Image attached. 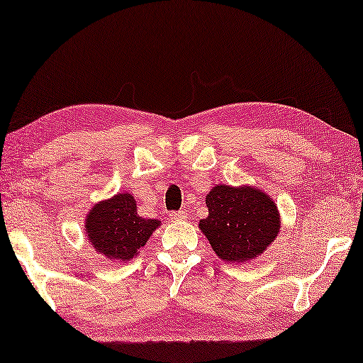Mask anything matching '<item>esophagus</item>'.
Segmentation results:
<instances>
[{"instance_id": "esophagus-1", "label": "esophagus", "mask_w": 363, "mask_h": 363, "mask_svg": "<svg viewBox=\"0 0 363 363\" xmlns=\"http://www.w3.org/2000/svg\"><path fill=\"white\" fill-rule=\"evenodd\" d=\"M169 218L172 222H180V220H186L188 218V213L186 211H180V212H170L169 213Z\"/></svg>"}]
</instances>
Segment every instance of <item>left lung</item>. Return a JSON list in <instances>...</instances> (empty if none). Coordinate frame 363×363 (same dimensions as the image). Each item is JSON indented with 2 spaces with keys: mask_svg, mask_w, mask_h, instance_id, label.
Masks as SVG:
<instances>
[{
  "mask_svg": "<svg viewBox=\"0 0 363 363\" xmlns=\"http://www.w3.org/2000/svg\"><path fill=\"white\" fill-rule=\"evenodd\" d=\"M206 204L209 216L199 220V230L225 262H251L281 231L275 201L257 186L216 185L206 196Z\"/></svg>",
  "mask_w": 363,
  "mask_h": 363,
  "instance_id": "1",
  "label": "left lung"
}]
</instances>
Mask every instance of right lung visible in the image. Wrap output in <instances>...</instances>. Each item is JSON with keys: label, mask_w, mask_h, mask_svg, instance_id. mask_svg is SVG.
Masks as SVG:
<instances>
[{"label": "right lung", "mask_w": 363, "mask_h": 363, "mask_svg": "<svg viewBox=\"0 0 363 363\" xmlns=\"http://www.w3.org/2000/svg\"><path fill=\"white\" fill-rule=\"evenodd\" d=\"M132 193H117L94 204L85 217L88 242L99 255L117 264L130 262L160 227L157 218H143Z\"/></svg>", "instance_id": "obj_1"}]
</instances>
